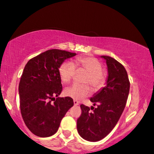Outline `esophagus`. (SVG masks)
Returning <instances> with one entry per match:
<instances>
[{
	"label": "esophagus",
	"mask_w": 154,
	"mask_h": 154,
	"mask_svg": "<svg viewBox=\"0 0 154 154\" xmlns=\"http://www.w3.org/2000/svg\"><path fill=\"white\" fill-rule=\"evenodd\" d=\"M74 104H75V106H77L79 104V102L77 100H74Z\"/></svg>",
	"instance_id": "obj_1"
}]
</instances>
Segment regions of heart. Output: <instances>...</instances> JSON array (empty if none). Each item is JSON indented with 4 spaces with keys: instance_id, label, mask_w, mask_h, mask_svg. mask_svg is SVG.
Listing matches in <instances>:
<instances>
[{
    "instance_id": "b5f03b06",
    "label": "heart",
    "mask_w": 154,
    "mask_h": 154,
    "mask_svg": "<svg viewBox=\"0 0 154 154\" xmlns=\"http://www.w3.org/2000/svg\"><path fill=\"white\" fill-rule=\"evenodd\" d=\"M76 67L83 69L88 72L84 82L91 83L95 90H98L103 86L106 82V75L103 70L101 63L93 57H78L74 61H65L59 66V73L60 78L63 83H68L74 77ZM92 93V88L89 85L73 84L66 88L64 94L76 100H80L88 96Z\"/></svg>"
}]
</instances>
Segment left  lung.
<instances>
[{
    "instance_id": "1",
    "label": "left lung",
    "mask_w": 154,
    "mask_h": 154,
    "mask_svg": "<svg viewBox=\"0 0 154 154\" xmlns=\"http://www.w3.org/2000/svg\"><path fill=\"white\" fill-rule=\"evenodd\" d=\"M100 57L105 59L107 65L106 86L91 98L93 106L97 105L96 108L81 104L82 114L77 122L79 135L91 142L104 138L116 126L125 109L130 91V81L123 65L110 56Z\"/></svg>"
}]
</instances>
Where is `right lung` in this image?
Segmentation results:
<instances>
[{"mask_svg":"<svg viewBox=\"0 0 154 154\" xmlns=\"http://www.w3.org/2000/svg\"><path fill=\"white\" fill-rule=\"evenodd\" d=\"M75 55L51 49L31 59L23 70L19 85L21 114L27 128L38 137L54 135L73 106L72 98L59 97L62 91L59 69L65 60Z\"/></svg>","mask_w":154,"mask_h":154,"instance_id":"add662e5","label":"right lung"}]
</instances>
